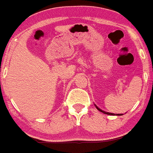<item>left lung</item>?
<instances>
[{"label":"left lung","mask_w":153,"mask_h":153,"mask_svg":"<svg viewBox=\"0 0 153 153\" xmlns=\"http://www.w3.org/2000/svg\"><path fill=\"white\" fill-rule=\"evenodd\" d=\"M95 106H96V108H97V109H98V110L100 111V112H102V113L106 114V115H115V114H113V113H110V112H104V111L101 110V109H99V108H98V107L96 105H95ZM116 115H122V114H117Z\"/></svg>","instance_id":"8db88e82"}]
</instances>
